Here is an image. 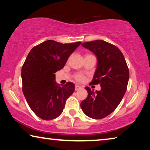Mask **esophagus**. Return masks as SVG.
<instances>
[{
	"label": "esophagus",
	"mask_w": 150,
	"mask_h": 150,
	"mask_svg": "<svg viewBox=\"0 0 150 150\" xmlns=\"http://www.w3.org/2000/svg\"><path fill=\"white\" fill-rule=\"evenodd\" d=\"M81 89H82V87H81L80 85H75V90H76V91H78V90H79Z\"/></svg>",
	"instance_id": "34e87169"
}]
</instances>
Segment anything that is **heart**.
Instances as JSON below:
<instances>
[{"mask_svg":"<svg viewBox=\"0 0 150 150\" xmlns=\"http://www.w3.org/2000/svg\"><path fill=\"white\" fill-rule=\"evenodd\" d=\"M74 79L76 80L77 81L82 82L84 81V79H85V76L81 73H78V74H76L74 75Z\"/></svg>","mask_w":150,"mask_h":150,"instance_id":"heart-1","label":"heart"}]
</instances>
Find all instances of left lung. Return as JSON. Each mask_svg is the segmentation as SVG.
I'll return each mask as SVG.
<instances>
[{
    "label": "left lung",
    "instance_id": "1",
    "mask_svg": "<svg viewBox=\"0 0 150 150\" xmlns=\"http://www.w3.org/2000/svg\"><path fill=\"white\" fill-rule=\"evenodd\" d=\"M82 46L92 51L98 58V67L90 84L100 85L96 93L86 87L87 98L81 106L86 115L100 120L117 107L127 89L129 69L122 52L117 47L103 40L85 42Z\"/></svg>",
    "mask_w": 150,
    "mask_h": 150
}]
</instances>
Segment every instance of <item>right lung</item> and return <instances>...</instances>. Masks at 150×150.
<instances>
[{"label":"right lung","mask_w":150,"mask_h":150,"mask_svg":"<svg viewBox=\"0 0 150 150\" xmlns=\"http://www.w3.org/2000/svg\"><path fill=\"white\" fill-rule=\"evenodd\" d=\"M81 44L47 40L28 53L22 67V91L28 106L42 120H51L60 115L67 99L74 91L75 85L71 82L57 85L54 74L65 66Z\"/></svg>","instance_id":"1"}]
</instances>
